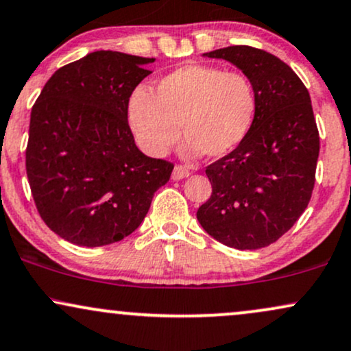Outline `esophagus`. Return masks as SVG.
I'll list each match as a JSON object with an SVG mask.
<instances>
[{
	"mask_svg": "<svg viewBox=\"0 0 351 351\" xmlns=\"http://www.w3.org/2000/svg\"><path fill=\"white\" fill-rule=\"evenodd\" d=\"M189 175H191V173H189V170H186V168H184V167H181V165H176V167L173 168L171 178L175 180V181H178V180L186 178V176H189Z\"/></svg>",
	"mask_w": 351,
	"mask_h": 351,
	"instance_id": "34e87169",
	"label": "esophagus"
}]
</instances>
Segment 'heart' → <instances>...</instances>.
Segmentation results:
<instances>
[{
	"instance_id": "b5f03b06",
	"label": "heart",
	"mask_w": 351,
	"mask_h": 351,
	"mask_svg": "<svg viewBox=\"0 0 351 351\" xmlns=\"http://www.w3.org/2000/svg\"><path fill=\"white\" fill-rule=\"evenodd\" d=\"M129 124L138 147L167 155L181 132L188 157H226L245 141L256 114V93L239 71L188 63L173 70L150 93L137 88L129 98Z\"/></svg>"
}]
</instances>
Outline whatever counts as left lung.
<instances>
[{"label": "left lung", "instance_id": "1", "mask_svg": "<svg viewBox=\"0 0 351 351\" xmlns=\"http://www.w3.org/2000/svg\"><path fill=\"white\" fill-rule=\"evenodd\" d=\"M202 57L222 58L250 78L256 114L237 149L206 168L213 194L196 217L227 247H268L296 223L314 189L320 145L309 91L265 50L232 45Z\"/></svg>", "mask_w": 351, "mask_h": 351}]
</instances>
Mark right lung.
<instances>
[{"mask_svg":"<svg viewBox=\"0 0 351 351\" xmlns=\"http://www.w3.org/2000/svg\"><path fill=\"white\" fill-rule=\"evenodd\" d=\"M155 58L96 50L58 69L31 112L26 171L40 217L58 237L103 247L141 226L173 165L137 149L129 98Z\"/></svg>","mask_w":351,"mask_h":351,"instance_id":"right-lung-1","label":"right lung"}]
</instances>
